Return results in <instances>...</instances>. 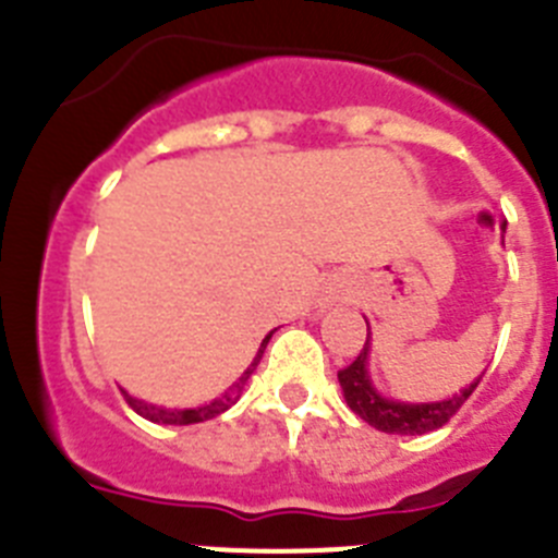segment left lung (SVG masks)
<instances>
[{
  "label": "left lung",
  "instance_id": "left-lung-1",
  "mask_svg": "<svg viewBox=\"0 0 558 558\" xmlns=\"http://www.w3.org/2000/svg\"><path fill=\"white\" fill-rule=\"evenodd\" d=\"M368 360V338L360 349L357 357L349 363L347 368H340L338 379L340 388H343V399L347 405L357 413L363 422H368L372 427L383 433H393V436H425V433L438 430L445 427L452 416L458 413V408L472 397V391L477 388L481 377L472 383V386L463 388L461 393L450 399H441V402H422V405H411V402H397V399L379 397L377 388L372 386L366 372Z\"/></svg>",
  "mask_w": 558,
  "mask_h": 558
}]
</instances>
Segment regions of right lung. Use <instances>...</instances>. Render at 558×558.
<instances>
[{"instance_id": "obj_1", "label": "right lung", "mask_w": 558, "mask_h": 558, "mask_svg": "<svg viewBox=\"0 0 558 558\" xmlns=\"http://www.w3.org/2000/svg\"><path fill=\"white\" fill-rule=\"evenodd\" d=\"M270 335H274V332H270ZM270 335H268V338L263 340V349H259V352H256L254 363H251V366L245 368L243 377L236 379L234 386H231L229 391L223 393V397H220V399H211L209 405H201V408H184V411H179V408H175V411H172V408L147 405V402H142V399L131 397V393H125V391H122V393H125L128 405H131L133 411L140 413V416H145L147 422H159V425H195V422H206V418H215V416H220V413H223V411H229V408L234 405L236 399H240V393H243L245 383H248V377H251V374H254L256 363H259V357H263L265 347H268Z\"/></svg>"}]
</instances>
